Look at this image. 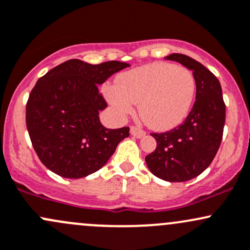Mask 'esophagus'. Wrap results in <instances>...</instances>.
I'll use <instances>...</instances> for the list:
<instances>
[{
	"label": "esophagus",
	"instance_id": "obj_1",
	"mask_svg": "<svg viewBox=\"0 0 250 250\" xmlns=\"http://www.w3.org/2000/svg\"><path fill=\"white\" fill-rule=\"evenodd\" d=\"M130 134H132L133 136H135V138H138V139L144 138V136L146 135V133L144 132V130L139 129V128H136V127H130Z\"/></svg>",
	"mask_w": 250,
	"mask_h": 250
}]
</instances>
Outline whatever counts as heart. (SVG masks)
<instances>
[{"mask_svg":"<svg viewBox=\"0 0 250 250\" xmlns=\"http://www.w3.org/2000/svg\"><path fill=\"white\" fill-rule=\"evenodd\" d=\"M195 91V78L187 68L154 62L121 74L107 90V101L120 118L139 103V115L149 128L169 130L188 116Z\"/></svg>","mask_w":250,"mask_h":250,"instance_id":"1","label":"heart"}]
</instances>
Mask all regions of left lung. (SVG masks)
Segmentation results:
<instances>
[{
  "mask_svg": "<svg viewBox=\"0 0 250 250\" xmlns=\"http://www.w3.org/2000/svg\"><path fill=\"white\" fill-rule=\"evenodd\" d=\"M193 72L196 96L185 122L167 133H152L157 148L146 156L149 171L167 182H186L209 167L217 154L225 125V104L222 86L200 62L187 55L164 57Z\"/></svg>",
  "mask_w": 250,
  "mask_h": 250,
  "instance_id": "1",
  "label": "left lung"
}]
</instances>
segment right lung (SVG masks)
I'll list each match as a JSON object with an SVG mask.
<instances>
[{
  "label": "right lung",
  "instance_id": "right-lung-1",
  "mask_svg": "<svg viewBox=\"0 0 250 250\" xmlns=\"http://www.w3.org/2000/svg\"><path fill=\"white\" fill-rule=\"evenodd\" d=\"M129 64H90L68 60L37 81L26 105V125L41 162L64 178L98 171L129 136V128L109 129L99 112L107 106L98 86Z\"/></svg>",
  "mask_w": 250,
  "mask_h": 250
}]
</instances>
